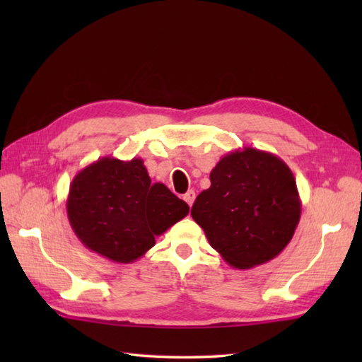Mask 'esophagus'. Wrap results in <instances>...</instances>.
<instances>
[{"label":"esophagus","mask_w":362,"mask_h":362,"mask_svg":"<svg viewBox=\"0 0 362 362\" xmlns=\"http://www.w3.org/2000/svg\"><path fill=\"white\" fill-rule=\"evenodd\" d=\"M183 199H185V202L191 206V205H193V202H194V199H196V193H194V189H189L188 191V193L185 194V196H183Z\"/></svg>","instance_id":"obj_1"}]
</instances>
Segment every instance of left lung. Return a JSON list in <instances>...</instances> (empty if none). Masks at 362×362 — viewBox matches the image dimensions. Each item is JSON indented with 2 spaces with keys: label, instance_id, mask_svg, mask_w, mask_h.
Masks as SVG:
<instances>
[{
  "label": "left lung",
  "instance_id": "obj_1",
  "mask_svg": "<svg viewBox=\"0 0 362 362\" xmlns=\"http://www.w3.org/2000/svg\"><path fill=\"white\" fill-rule=\"evenodd\" d=\"M191 216L230 266L250 269L275 258L294 236L302 202L281 158L255 148L233 151L210 173Z\"/></svg>",
  "mask_w": 362,
  "mask_h": 362
}]
</instances>
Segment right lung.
Segmentation results:
<instances>
[{"label": "right lung", "mask_w": 362, "mask_h": 362, "mask_svg": "<svg viewBox=\"0 0 362 362\" xmlns=\"http://www.w3.org/2000/svg\"><path fill=\"white\" fill-rule=\"evenodd\" d=\"M189 206L163 183H151L141 158L103 157L76 174L66 213L76 236L115 263H134L188 214Z\"/></svg>", "instance_id": "right-lung-1"}]
</instances>
